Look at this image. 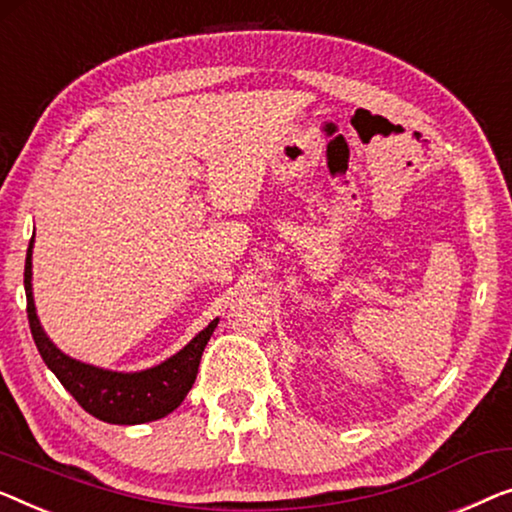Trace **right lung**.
Here are the masks:
<instances>
[{"label": "right lung", "mask_w": 512, "mask_h": 512, "mask_svg": "<svg viewBox=\"0 0 512 512\" xmlns=\"http://www.w3.org/2000/svg\"><path fill=\"white\" fill-rule=\"evenodd\" d=\"M32 244L34 238L29 240L25 258L29 330H32L34 344L39 348L43 362L53 369L59 383L71 392L73 399L87 413L103 422H113V425H140V422L159 420L175 411L196 381L201 355L214 328H217V321H212L203 332H198L173 358L152 369H145V372L120 374L85 365V362L73 360L55 348L46 332L41 330L32 298Z\"/></svg>", "instance_id": "right-lung-1"}]
</instances>
